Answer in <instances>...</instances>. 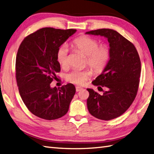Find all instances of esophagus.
Returning a JSON list of instances; mask_svg holds the SVG:
<instances>
[{
    "mask_svg": "<svg viewBox=\"0 0 154 154\" xmlns=\"http://www.w3.org/2000/svg\"><path fill=\"white\" fill-rule=\"evenodd\" d=\"M82 90V88H81L80 87H76V92H79V91H80Z\"/></svg>",
    "mask_w": 154,
    "mask_h": 154,
    "instance_id": "34e87169",
    "label": "esophagus"
}]
</instances>
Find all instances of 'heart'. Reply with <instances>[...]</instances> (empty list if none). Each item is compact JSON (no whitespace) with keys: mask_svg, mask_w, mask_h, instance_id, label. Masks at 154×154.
I'll list each match as a JSON object with an SVG mask.
<instances>
[{"mask_svg":"<svg viewBox=\"0 0 154 154\" xmlns=\"http://www.w3.org/2000/svg\"><path fill=\"white\" fill-rule=\"evenodd\" d=\"M74 51L86 55L85 64L89 66L96 73H101L108 65L111 51L108 44H100L98 40L93 37L82 35L71 42ZM57 59L61 67L66 68L69 65V50L66 45H62L58 49ZM92 75L91 70H74L67 76V80L74 84L83 85Z\"/></svg>","mask_w":154,"mask_h":154,"instance_id":"heart-1","label":"heart"}]
</instances>
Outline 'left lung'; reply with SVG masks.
Wrapping results in <instances>:
<instances>
[{"mask_svg":"<svg viewBox=\"0 0 154 154\" xmlns=\"http://www.w3.org/2000/svg\"><path fill=\"white\" fill-rule=\"evenodd\" d=\"M86 34L104 36L110 43V61L92 84L105 87L103 95L87 88V108L90 114L101 120H110L125 112L137 95L141 75V60L134 45L113 29H100Z\"/></svg>","mask_w":154,"mask_h":154,"instance_id":"left-lung-1","label":"left lung"}]
</instances>
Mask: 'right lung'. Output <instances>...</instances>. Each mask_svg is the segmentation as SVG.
Instances as JSON below:
<instances>
[{
	"label": "right lung",
	"mask_w": 154,
	"mask_h": 154,
	"mask_svg": "<svg viewBox=\"0 0 154 154\" xmlns=\"http://www.w3.org/2000/svg\"><path fill=\"white\" fill-rule=\"evenodd\" d=\"M76 31L44 27L27 36L18 48L15 62L18 91L27 108L40 118L57 119L69 110L75 87L68 83L57 88L50 84L60 71L57 50Z\"/></svg>",
	"instance_id": "add662e5"
}]
</instances>
